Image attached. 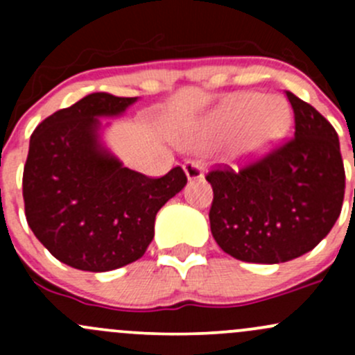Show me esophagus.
Returning a JSON list of instances; mask_svg holds the SVG:
<instances>
[{"mask_svg":"<svg viewBox=\"0 0 355 355\" xmlns=\"http://www.w3.org/2000/svg\"><path fill=\"white\" fill-rule=\"evenodd\" d=\"M184 170H185V175H187L189 180H199V178H202L204 175V170H202V163L198 159H187L184 163Z\"/></svg>","mask_w":355,"mask_h":355,"instance_id":"esophagus-1","label":"esophagus"}]
</instances>
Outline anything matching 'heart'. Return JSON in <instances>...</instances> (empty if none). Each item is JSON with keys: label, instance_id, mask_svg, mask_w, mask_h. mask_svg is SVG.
Wrapping results in <instances>:
<instances>
[{"label": "heart", "instance_id": "1", "mask_svg": "<svg viewBox=\"0 0 355 355\" xmlns=\"http://www.w3.org/2000/svg\"><path fill=\"white\" fill-rule=\"evenodd\" d=\"M221 120L232 128L244 127L247 148L259 149L284 132L288 106L278 96L261 98L256 92H242L223 106Z\"/></svg>", "mask_w": 355, "mask_h": 355}]
</instances>
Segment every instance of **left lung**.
Returning a JSON list of instances; mask_svg holds the SVG:
<instances>
[{
    "label": "left lung",
    "mask_w": 355,
    "mask_h": 355,
    "mask_svg": "<svg viewBox=\"0 0 355 355\" xmlns=\"http://www.w3.org/2000/svg\"><path fill=\"white\" fill-rule=\"evenodd\" d=\"M293 110V137L239 168L218 164L211 234L245 263L292 261L320 244L340 216L345 170L336 130L318 110L285 91Z\"/></svg>",
    "instance_id": "left-lung-1"
}]
</instances>
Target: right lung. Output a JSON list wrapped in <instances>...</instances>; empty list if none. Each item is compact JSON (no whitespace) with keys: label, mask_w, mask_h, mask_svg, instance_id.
Instances as JSON below:
<instances>
[{"label":"right lung","mask_w":355,"mask_h":355,"mask_svg":"<svg viewBox=\"0 0 355 355\" xmlns=\"http://www.w3.org/2000/svg\"><path fill=\"white\" fill-rule=\"evenodd\" d=\"M135 99L94 92L49 114L31 135L25 218L39 242L77 270L101 273L144 256L156 213L187 184L180 166L148 177L99 148L96 116L120 114Z\"/></svg>","instance_id":"obj_1"}]
</instances>
